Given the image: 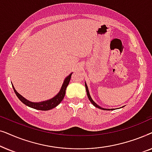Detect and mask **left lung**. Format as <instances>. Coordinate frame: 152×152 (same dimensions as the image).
<instances>
[{
  "instance_id": "8db88e82",
  "label": "left lung",
  "mask_w": 152,
  "mask_h": 152,
  "mask_svg": "<svg viewBox=\"0 0 152 152\" xmlns=\"http://www.w3.org/2000/svg\"><path fill=\"white\" fill-rule=\"evenodd\" d=\"M85 86H86V93H87V96H88V99H89V100L91 101V102L93 104V105L95 106V107H97V108H98V109H103V110H113V109H104V108H102V107H99V106H98L97 104L92 99V98H91V95H90V93H89V91H88V87H87V85L85 84Z\"/></svg>"
}]
</instances>
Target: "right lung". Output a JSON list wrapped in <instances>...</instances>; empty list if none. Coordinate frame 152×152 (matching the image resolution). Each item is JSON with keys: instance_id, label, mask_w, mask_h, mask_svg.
<instances>
[{"instance_id": "obj_1", "label": "right lung", "mask_w": 152, "mask_h": 152, "mask_svg": "<svg viewBox=\"0 0 152 152\" xmlns=\"http://www.w3.org/2000/svg\"><path fill=\"white\" fill-rule=\"evenodd\" d=\"M72 74V72L70 73L68 77H66V78L65 79V80H64V82L63 83V85H62L61 90H60L59 93H58L56 96L54 97L53 98L49 99V100L41 102H32L28 101V99L24 98L22 95H20L19 93L15 90V88H14L13 86H12V87H13L14 93H16L18 98L26 105L28 106V107H30L31 108H33V109L41 110V111H48V110L52 109H53V108L57 107V106L59 104H60V102L62 101V99H64V96H65L66 89L67 88L68 84H69Z\"/></svg>"}]
</instances>
